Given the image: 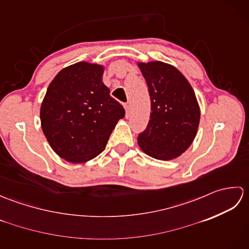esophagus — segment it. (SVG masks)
Segmentation results:
<instances>
[{
  "label": "esophagus",
  "mask_w": 249,
  "mask_h": 249,
  "mask_svg": "<svg viewBox=\"0 0 249 249\" xmlns=\"http://www.w3.org/2000/svg\"><path fill=\"white\" fill-rule=\"evenodd\" d=\"M124 108H125V111H126V118H128V115H129V105L124 104Z\"/></svg>",
  "instance_id": "esophagus-1"
}]
</instances>
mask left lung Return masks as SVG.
<instances>
[{"label":"left lung","mask_w":249,"mask_h":249,"mask_svg":"<svg viewBox=\"0 0 249 249\" xmlns=\"http://www.w3.org/2000/svg\"><path fill=\"white\" fill-rule=\"evenodd\" d=\"M151 96L146 128L138 135L145 154L173 160L186 151L197 134L200 109L193 88L181 71L162 62L139 63Z\"/></svg>","instance_id":"obj_1"}]
</instances>
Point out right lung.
<instances>
[{
	"label": "right lung",
	"instance_id": "1",
	"mask_svg": "<svg viewBox=\"0 0 249 249\" xmlns=\"http://www.w3.org/2000/svg\"><path fill=\"white\" fill-rule=\"evenodd\" d=\"M100 65L79 62L49 84L40 107L41 128L57 155L73 163L102 153L125 110L110 96Z\"/></svg>",
	"mask_w": 249,
	"mask_h": 249
}]
</instances>
